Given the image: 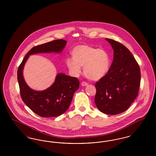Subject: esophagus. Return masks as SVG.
Returning a JSON list of instances; mask_svg holds the SVG:
<instances>
[{"label": "esophagus", "instance_id": "esophagus-1", "mask_svg": "<svg viewBox=\"0 0 156 156\" xmlns=\"http://www.w3.org/2000/svg\"><path fill=\"white\" fill-rule=\"evenodd\" d=\"M88 85V83L86 82H82L81 83V85L82 87H85V86H87Z\"/></svg>", "mask_w": 156, "mask_h": 156}]
</instances>
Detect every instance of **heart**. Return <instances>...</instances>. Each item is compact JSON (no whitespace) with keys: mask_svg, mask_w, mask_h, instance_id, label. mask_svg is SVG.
Returning a JSON list of instances; mask_svg holds the SVG:
<instances>
[{"mask_svg":"<svg viewBox=\"0 0 156 156\" xmlns=\"http://www.w3.org/2000/svg\"><path fill=\"white\" fill-rule=\"evenodd\" d=\"M73 59L67 61L69 69L74 74H79L83 67V73L90 80L102 78L109 71L111 58L108 52L102 48L89 45H77L71 52Z\"/></svg>","mask_w":156,"mask_h":156,"instance_id":"obj_1","label":"heart"}]
</instances>
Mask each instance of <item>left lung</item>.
Listing matches in <instances>:
<instances>
[{
  "label": "left lung",
  "instance_id": "8db88e82",
  "mask_svg": "<svg viewBox=\"0 0 156 156\" xmlns=\"http://www.w3.org/2000/svg\"><path fill=\"white\" fill-rule=\"evenodd\" d=\"M106 40L113 49V60L106 74L95 83V102L100 111L113 115L126 111L136 98L140 68L124 45L110 38Z\"/></svg>",
  "mask_w": 156,
  "mask_h": 156
}]
</instances>
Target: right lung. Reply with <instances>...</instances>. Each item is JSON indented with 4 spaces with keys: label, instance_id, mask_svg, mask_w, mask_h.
I'll return each instance as SVG.
<instances>
[{
    "label": "right lung",
    "instance_id": "obj_1",
    "mask_svg": "<svg viewBox=\"0 0 156 156\" xmlns=\"http://www.w3.org/2000/svg\"><path fill=\"white\" fill-rule=\"evenodd\" d=\"M67 41L58 39L33 47L23 59L17 69V81L23 101L30 109L43 117H55L69 108L75 92L79 88L77 78L64 74L57 75L52 85L43 91H36L27 85L23 76V69L29 55L39 52H61Z\"/></svg>",
    "mask_w": 156,
    "mask_h": 156
}]
</instances>
